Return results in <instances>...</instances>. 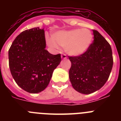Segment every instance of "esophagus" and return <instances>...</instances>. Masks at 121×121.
Wrapping results in <instances>:
<instances>
[{
  "instance_id": "esophagus-1",
  "label": "esophagus",
  "mask_w": 121,
  "mask_h": 121,
  "mask_svg": "<svg viewBox=\"0 0 121 121\" xmlns=\"http://www.w3.org/2000/svg\"><path fill=\"white\" fill-rule=\"evenodd\" d=\"M61 58L62 59H67V56L65 54H62L61 55Z\"/></svg>"
}]
</instances>
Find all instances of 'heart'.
<instances>
[{
	"mask_svg": "<svg viewBox=\"0 0 121 121\" xmlns=\"http://www.w3.org/2000/svg\"><path fill=\"white\" fill-rule=\"evenodd\" d=\"M93 40V35L88 29H74L59 31L53 35V39L47 38L50 47L58 49L59 45L65 48L67 54L78 56L84 54L89 49Z\"/></svg>",
	"mask_w": 121,
	"mask_h": 121,
	"instance_id": "obj_1",
	"label": "heart"
}]
</instances>
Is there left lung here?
I'll use <instances>...</instances> for the list:
<instances>
[{
  "instance_id": "1",
  "label": "left lung",
  "mask_w": 121,
  "mask_h": 121,
  "mask_svg": "<svg viewBox=\"0 0 121 121\" xmlns=\"http://www.w3.org/2000/svg\"><path fill=\"white\" fill-rule=\"evenodd\" d=\"M89 49L79 56L70 57L69 78L73 87L80 93L88 95L99 90L108 80L113 67L110 45L96 30Z\"/></svg>"
}]
</instances>
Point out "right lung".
<instances>
[{"mask_svg":"<svg viewBox=\"0 0 121 121\" xmlns=\"http://www.w3.org/2000/svg\"><path fill=\"white\" fill-rule=\"evenodd\" d=\"M45 48L44 29L37 27L18 35L8 51L13 78L30 93H38L47 88L53 71L61 62L60 54H50Z\"/></svg>","mask_w":121,"mask_h":121,"instance_id":"obj_1","label":"right lung"}]
</instances>
